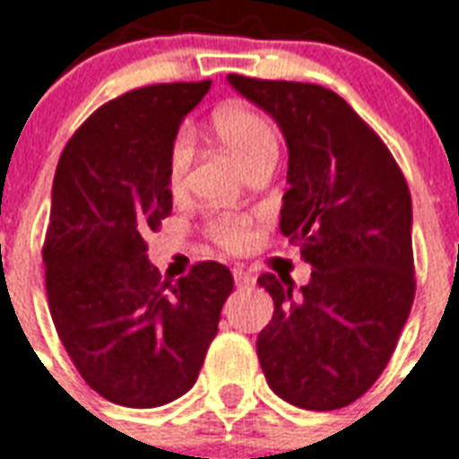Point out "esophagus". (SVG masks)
Segmentation results:
<instances>
[{"mask_svg":"<svg viewBox=\"0 0 459 459\" xmlns=\"http://www.w3.org/2000/svg\"><path fill=\"white\" fill-rule=\"evenodd\" d=\"M233 279H236V286H250L252 273L243 269V266H233Z\"/></svg>","mask_w":459,"mask_h":459,"instance_id":"esophagus-1","label":"esophagus"}]
</instances>
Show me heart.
<instances>
[{
    "label": "heart",
    "instance_id": "heart-1",
    "mask_svg": "<svg viewBox=\"0 0 459 459\" xmlns=\"http://www.w3.org/2000/svg\"><path fill=\"white\" fill-rule=\"evenodd\" d=\"M214 128L223 143L229 145L230 152L236 154L245 166L264 152L276 150L273 126L262 111L250 104L230 102L219 107L214 111ZM190 157H193V138H190L187 128H180L173 138L171 152H169V183L173 190L186 178ZM212 236L216 238V243H221L229 250H243L252 238L250 221L245 216H219L212 223Z\"/></svg>",
    "mask_w": 459,
    "mask_h": 459
}]
</instances>
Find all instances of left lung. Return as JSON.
Instances as JSON below:
<instances>
[{"label":"left lung","instance_id":"8db88e82","mask_svg":"<svg viewBox=\"0 0 459 459\" xmlns=\"http://www.w3.org/2000/svg\"><path fill=\"white\" fill-rule=\"evenodd\" d=\"M229 82L279 124L288 145L281 233L312 279L262 273L273 316L257 338L266 384L302 410H338L369 391L414 300L412 197L384 140L341 95L312 82Z\"/></svg>","mask_w":459,"mask_h":459}]
</instances>
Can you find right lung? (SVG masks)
I'll list each match as a JSON object with an SVG mask.
<instances>
[{"mask_svg":"<svg viewBox=\"0 0 459 459\" xmlns=\"http://www.w3.org/2000/svg\"><path fill=\"white\" fill-rule=\"evenodd\" d=\"M212 81L161 82L111 100L74 133L47 226L49 312L75 369L109 403L159 407L193 388L233 276L200 262L178 281L147 259L171 214L169 152Z\"/></svg>","mask_w":459,"mask_h":459,"instance_id":"add662e5","label":"right lung"}]
</instances>
